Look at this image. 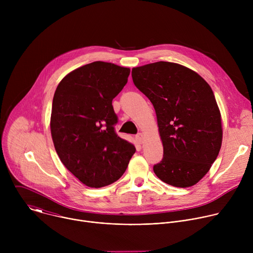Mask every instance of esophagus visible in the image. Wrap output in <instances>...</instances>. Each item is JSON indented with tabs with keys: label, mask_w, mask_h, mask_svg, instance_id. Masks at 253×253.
Wrapping results in <instances>:
<instances>
[{
	"label": "esophagus",
	"mask_w": 253,
	"mask_h": 253,
	"mask_svg": "<svg viewBox=\"0 0 253 253\" xmlns=\"http://www.w3.org/2000/svg\"><path fill=\"white\" fill-rule=\"evenodd\" d=\"M135 139H136L137 143L143 144V142H144V135H143L142 133H139V134H137V135L135 136Z\"/></svg>",
	"instance_id": "34e87169"
}]
</instances>
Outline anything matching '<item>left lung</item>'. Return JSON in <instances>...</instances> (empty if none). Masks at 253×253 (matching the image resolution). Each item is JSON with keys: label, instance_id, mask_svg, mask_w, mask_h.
I'll return each instance as SVG.
<instances>
[{"label": "left lung", "instance_id": "1", "mask_svg": "<svg viewBox=\"0 0 253 253\" xmlns=\"http://www.w3.org/2000/svg\"><path fill=\"white\" fill-rule=\"evenodd\" d=\"M132 79L156 112L163 159L154 173L174 187L195 185L222 144L221 114L211 87L195 71L164 61L133 68Z\"/></svg>", "mask_w": 253, "mask_h": 253}]
</instances>
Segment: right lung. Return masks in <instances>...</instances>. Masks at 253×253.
<instances>
[{
  "label": "right lung",
  "instance_id": "add662e5",
  "mask_svg": "<svg viewBox=\"0 0 253 253\" xmlns=\"http://www.w3.org/2000/svg\"><path fill=\"white\" fill-rule=\"evenodd\" d=\"M130 69L96 61L70 72L53 98L51 135L65 167L91 188L123 175L136 149L114 130L112 100L128 81Z\"/></svg>",
  "mask_w": 253,
  "mask_h": 253
}]
</instances>
